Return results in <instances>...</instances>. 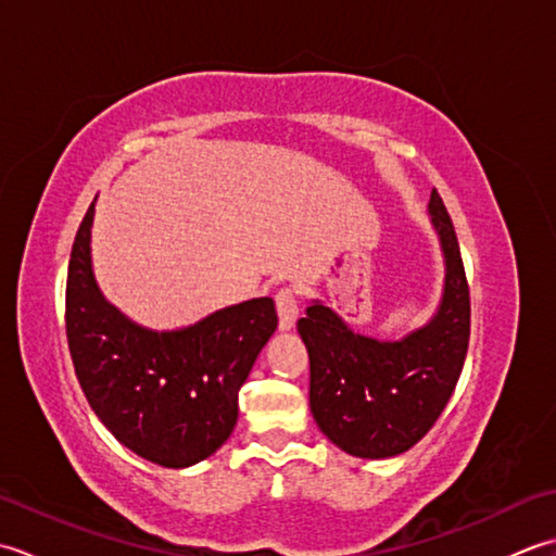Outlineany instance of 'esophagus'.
Returning a JSON list of instances; mask_svg holds the SVG:
<instances>
[{
    "instance_id": "1",
    "label": "esophagus",
    "mask_w": 556,
    "mask_h": 556,
    "mask_svg": "<svg viewBox=\"0 0 556 556\" xmlns=\"http://www.w3.org/2000/svg\"><path fill=\"white\" fill-rule=\"evenodd\" d=\"M275 303H277V315H279V329L281 332H287V329L296 325V317H299L296 291H293L291 287H281L275 293Z\"/></svg>"
}]
</instances>
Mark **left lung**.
<instances>
[{
  "mask_svg": "<svg viewBox=\"0 0 556 556\" xmlns=\"http://www.w3.org/2000/svg\"><path fill=\"white\" fill-rule=\"evenodd\" d=\"M430 215L446 260L440 311L401 341L351 332L323 303L299 320L311 358V410L327 440L351 456L389 458L420 442L442 416L464 370L470 291L452 217L437 188Z\"/></svg>",
  "mask_w": 556,
  "mask_h": 556,
  "instance_id": "1",
  "label": "left lung"
}]
</instances>
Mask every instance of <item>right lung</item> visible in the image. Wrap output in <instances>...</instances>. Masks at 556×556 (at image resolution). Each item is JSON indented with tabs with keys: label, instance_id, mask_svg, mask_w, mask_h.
I'll use <instances>...</instances> for the list:
<instances>
[{
	"label": "right lung",
	"instance_id": "obj_1",
	"mask_svg": "<svg viewBox=\"0 0 556 556\" xmlns=\"http://www.w3.org/2000/svg\"><path fill=\"white\" fill-rule=\"evenodd\" d=\"M96 200L66 275V339L90 408L116 440L164 468L215 454L239 418V389L277 329L271 299L217 311L179 332H150L102 299L90 267Z\"/></svg>",
	"mask_w": 556,
	"mask_h": 556
}]
</instances>
